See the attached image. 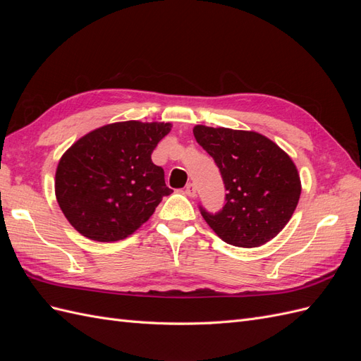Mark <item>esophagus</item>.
I'll list each match as a JSON object with an SVG mask.
<instances>
[{
    "instance_id": "obj_1",
    "label": "esophagus",
    "mask_w": 361,
    "mask_h": 361,
    "mask_svg": "<svg viewBox=\"0 0 361 361\" xmlns=\"http://www.w3.org/2000/svg\"><path fill=\"white\" fill-rule=\"evenodd\" d=\"M185 194H187L188 197H195V194H197V191H195L194 183H188L187 187H185Z\"/></svg>"
}]
</instances>
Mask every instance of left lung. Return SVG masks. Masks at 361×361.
<instances>
[{
  "instance_id": "obj_1",
  "label": "left lung",
  "mask_w": 361,
  "mask_h": 361,
  "mask_svg": "<svg viewBox=\"0 0 361 361\" xmlns=\"http://www.w3.org/2000/svg\"><path fill=\"white\" fill-rule=\"evenodd\" d=\"M192 133L220 169L227 191L221 212L212 215L200 207L204 221L235 247H260L276 238L301 194L300 173L290 157L255 130L197 125Z\"/></svg>"
}]
</instances>
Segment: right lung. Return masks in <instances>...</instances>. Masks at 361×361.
Returning <instances> with one entry per match:
<instances>
[{"mask_svg": "<svg viewBox=\"0 0 361 361\" xmlns=\"http://www.w3.org/2000/svg\"><path fill=\"white\" fill-rule=\"evenodd\" d=\"M171 123L138 120L96 128L64 152L56 171V197L76 232L114 243L143 226L173 191L152 152Z\"/></svg>", "mask_w": 361, "mask_h": 361, "instance_id": "1", "label": "right lung"}]
</instances>
